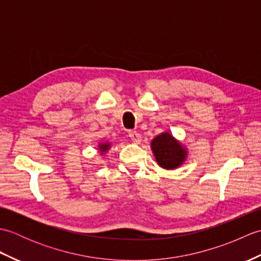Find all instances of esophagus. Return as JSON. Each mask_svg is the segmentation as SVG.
<instances>
[{
    "instance_id": "1",
    "label": "esophagus",
    "mask_w": 261,
    "mask_h": 261,
    "mask_svg": "<svg viewBox=\"0 0 261 261\" xmlns=\"http://www.w3.org/2000/svg\"><path fill=\"white\" fill-rule=\"evenodd\" d=\"M129 137H130V139L134 141L135 143H140L141 142V135L138 134L137 131H130Z\"/></svg>"
}]
</instances>
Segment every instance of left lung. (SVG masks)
Masks as SVG:
<instances>
[{"instance_id":"1","label":"left lung","mask_w":261,"mask_h":261,"mask_svg":"<svg viewBox=\"0 0 261 261\" xmlns=\"http://www.w3.org/2000/svg\"><path fill=\"white\" fill-rule=\"evenodd\" d=\"M150 147L159 167L166 170L179 168L188 157V149L169 131L154 137Z\"/></svg>"}]
</instances>
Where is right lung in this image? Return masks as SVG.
Masks as SVG:
<instances>
[{"instance_id": "right-lung-1", "label": "right lung", "mask_w": 261, "mask_h": 261, "mask_svg": "<svg viewBox=\"0 0 261 261\" xmlns=\"http://www.w3.org/2000/svg\"><path fill=\"white\" fill-rule=\"evenodd\" d=\"M111 142H109V141H101L97 145V150H98V152L101 153V156H104L105 153H107L110 149H111Z\"/></svg>"}]
</instances>
